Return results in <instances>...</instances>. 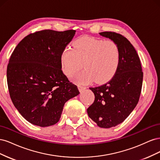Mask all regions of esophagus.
<instances>
[{
	"label": "esophagus",
	"instance_id": "1",
	"mask_svg": "<svg viewBox=\"0 0 160 160\" xmlns=\"http://www.w3.org/2000/svg\"><path fill=\"white\" fill-rule=\"evenodd\" d=\"M78 89L79 90L80 92L84 91L85 89H86V87L85 86H83V85H78Z\"/></svg>",
	"mask_w": 160,
	"mask_h": 160
}]
</instances>
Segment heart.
I'll list each match as a JSON object with an SVG mask.
<instances>
[{
    "label": "heart",
    "instance_id": "obj_1",
    "mask_svg": "<svg viewBox=\"0 0 160 160\" xmlns=\"http://www.w3.org/2000/svg\"><path fill=\"white\" fill-rule=\"evenodd\" d=\"M73 48L67 46L62 51L60 61L62 72L69 77L75 75L83 67L84 70L77 77L82 83L93 80L97 83L109 81L117 72L120 62V49L117 43L91 37L76 39Z\"/></svg>",
    "mask_w": 160,
    "mask_h": 160
}]
</instances>
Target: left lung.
Here are the masks:
<instances>
[{
    "instance_id": "1",
    "label": "left lung",
    "mask_w": 160,
    "mask_h": 160,
    "mask_svg": "<svg viewBox=\"0 0 160 160\" xmlns=\"http://www.w3.org/2000/svg\"><path fill=\"white\" fill-rule=\"evenodd\" d=\"M99 35L117 43L120 62L109 82L89 88L95 95V101L87 111L99 127L110 128L122 123L136 107L142 91L143 72L137 51L124 36L108 31Z\"/></svg>"
}]
</instances>
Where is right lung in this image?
Instances as JSON below:
<instances>
[{
  "label": "right lung",
  "instance_id": "add662e5",
  "mask_svg": "<svg viewBox=\"0 0 160 160\" xmlns=\"http://www.w3.org/2000/svg\"><path fill=\"white\" fill-rule=\"evenodd\" d=\"M75 30H42L25 37L13 51L7 77L11 99L28 122L48 127L59 122L64 105L79 94L61 70L62 51Z\"/></svg>",
  "mask_w": 160,
  "mask_h": 160
}]
</instances>
